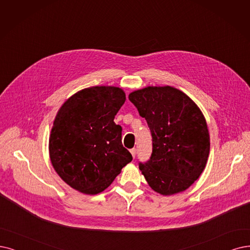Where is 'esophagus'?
<instances>
[{
    "instance_id": "34e87169",
    "label": "esophagus",
    "mask_w": 250,
    "mask_h": 250,
    "mask_svg": "<svg viewBox=\"0 0 250 250\" xmlns=\"http://www.w3.org/2000/svg\"><path fill=\"white\" fill-rule=\"evenodd\" d=\"M130 153H131L132 157L134 158V157H135V155H136V148H131V149H130Z\"/></svg>"
}]
</instances>
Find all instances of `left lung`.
I'll return each mask as SVG.
<instances>
[{"mask_svg": "<svg viewBox=\"0 0 250 250\" xmlns=\"http://www.w3.org/2000/svg\"><path fill=\"white\" fill-rule=\"evenodd\" d=\"M128 97L146 118L153 137L151 159L139 164L148 186L163 196L186 191L203 172L210 151L201 109L171 86H147Z\"/></svg>", "mask_w": 250, "mask_h": 250, "instance_id": "8db88e82", "label": "left lung"}]
</instances>
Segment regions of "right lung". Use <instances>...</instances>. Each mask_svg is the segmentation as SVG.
I'll list each match as a JSON object with an SVG mask.
<instances>
[{
    "instance_id": "obj_1",
    "label": "right lung",
    "mask_w": 250,
    "mask_h": 250,
    "mask_svg": "<svg viewBox=\"0 0 250 250\" xmlns=\"http://www.w3.org/2000/svg\"><path fill=\"white\" fill-rule=\"evenodd\" d=\"M126 101L122 88L93 86L68 97L58 109L49 136V156L64 183L86 195L111 186L132 156L114 122Z\"/></svg>"
}]
</instances>
